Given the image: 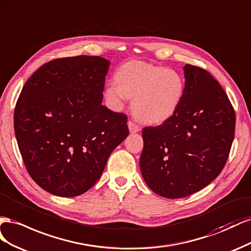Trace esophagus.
<instances>
[{"instance_id": "34e87169", "label": "esophagus", "mask_w": 251, "mask_h": 251, "mask_svg": "<svg viewBox=\"0 0 251 251\" xmlns=\"http://www.w3.org/2000/svg\"><path fill=\"white\" fill-rule=\"evenodd\" d=\"M128 129H129V131L131 133H134V132H139L141 130V128L137 124H134L133 122L129 121V122H128Z\"/></svg>"}]
</instances>
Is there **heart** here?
I'll return each mask as SVG.
<instances>
[{
  "label": "heart",
  "instance_id": "heart-1",
  "mask_svg": "<svg viewBox=\"0 0 251 251\" xmlns=\"http://www.w3.org/2000/svg\"><path fill=\"white\" fill-rule=\"evenodd\" d=\"M185 94V78L177 70L141 61L123 64L116 81L106 85L104 98L114 110L132 99L134 117L142 123L159 125L174 117Z\"/></svg>",
  "mask_w": 251,
  "mask_h": 251
}]
</instances>
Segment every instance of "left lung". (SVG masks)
<instances>
[{
	"instance_id": "obj_1",
	"label": "left lung",
	"mask_w": 251,
	"mask_h": 251,
	"mask_svg": "<svg viewBox=\"0 0 251 251\" xmlns=\"http://www.w3.org/2000/svg\"><path fill=\"white\" fill-rule=\"evenodd\" d=\"M185 94L174 117L142 131L141 173L156 195L180 199L203 189L223 170L235 114L223 88L202 68L183 67Z\"/></svg>"
}]
</instances>
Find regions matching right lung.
I'll use <instances>...</instances> for the list:
<instances>
[{"mask_svg": "<svg viewBox=\"0 0 251 251\" xmlns=\"http://www.w3.org/2000/svg\"><path fill=\"white\" fill-rule=\"evenodd\" d=\"M110 62L78 55L50 61L28 78L14 109V133L28 174L51 195L94 186L129 134L127 117L102 105Z\"/></svg>", "mask_w": 251, "mask_h": 251, "instance_id": "right-lung-1", "label": "right lung"}]
</instances>
